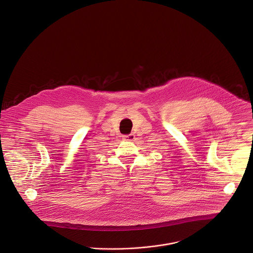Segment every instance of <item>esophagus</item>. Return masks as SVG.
<instances>
[{"instance_id": "esophagus-1", "label": "esophagus", "mask_w": 253, "mask_h": 253, "mask_svg": "<svg viewBox=\"0 0 253 253\" xmlns=\"http://www.w3.org/2000/svg\"><path fill=\"white\" fill-rule=\"evenodd\" d=\"M134 139H135V135L134 134H129V135L123 136V140L124 141H134Z\"/></svg>"}]
</instances>
